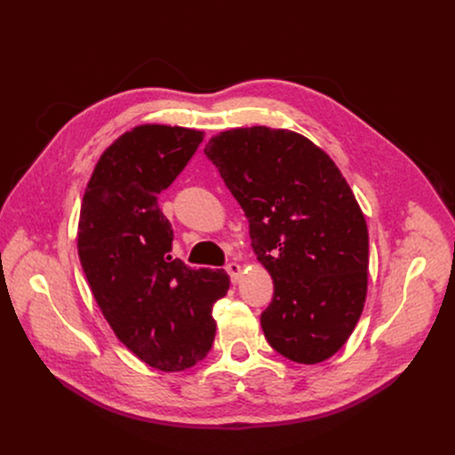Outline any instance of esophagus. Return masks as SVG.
Segmentation results:
<instances>
[{
    "instance_id": "obj_1",
    "label": "esophagus",
    "mask_w": 455,
    "mask_h": 455,
    "mask_svg": "<svg viewBox=\"0 0 455 455\" xmlns=\"http://www.w3.org/2000/svg\"><path fill=\"white\" fill-rule=\"evenodd\" d=\"M226 272L229 274L231 281L235 283V281H239V277L243 274V267L239 263H229V265H226Z\"/></svg>"
}]
</instances>
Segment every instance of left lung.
I'll list each match as a JSON object with an SVG mask.
<instances>
[{
  "label": "left lung",
  "mask_w": 455,
  "mask_h": 455,
  "mask_svg": "<svg viewBox=\"0 0 455 455\" xmlns=\"http://www.w3.org/2000/svg\"><path fill=\"white\" fill-rule=\"evenodd\" d=\"M204 154L243 207L251 248L274 279L261 326L283 357L337 354L363 313L369 229L352 188L311 140L265 125L224 132Z\"/></svg>",
  "instance_id": "1"
}]
</instances>
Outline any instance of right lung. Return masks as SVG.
I'll list each match as a JSON object with an SVG mask.
<instances>
[{
	"mask_svg": "<svg viewBox=\"0 0 455 455\" xmlns=\"http://www.w3.org/2000/svg\"><path fill=\"white\" fill-rule=\"evenodd\" d=\"M204 140L196 129L140 125L100 157L81 204L77 248L86 281L116 337L164 372L190 369L212 346L224 270L170 255L174 229L157 196Z\"/></svg>",
	"mask_w": 455,
	"mask_h": 455,
	"instance_id": "right-lung-1",
	"label": "right lung"
}]
</instances>
